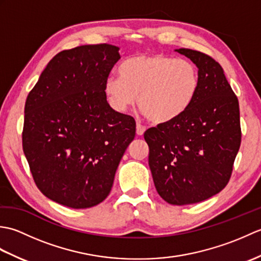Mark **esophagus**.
<instances>
[{
	"instance_id": "1",
	"label": "esophagus",
	"mask_w": 261,
	"mask_h": 261,
	"mask_svg": "<svg viewBox=\"0 0 261 261\" xmlns=\"http://www.w3.org/2000/svg\"><path fill=\"white\" fill-rule=\"evenodd\" d=\"M146 131V126L141 125L140 123H137V135L138 136H142L143 134H145Z\"/></svg>"
}]
</instances>
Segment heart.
<instances>
[{"mask_svg": "<svg viewBox=\"0 0 261 261\" xmlns=\"http://www.w3.org/2000/svg\"><path fill=\"white\" fill-rule=\"evenodd\" d=\"M119 76H109L104 94L111 107L125 112L137 101L156 124L173 122L195 101L201 85L197 66L165 55H139L119 66Z\"/></svg>", "mask_w": 261, "mask_h": 261, "instance_id": "b5f03b06", "label": "heart"}]
</instances>
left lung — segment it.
I'll return each mask as SVG.
<instances>
[{"mask_svg": "<svg viewBox=\"0 0 261 261\" xmlns=\"http://www.w3.org/2000/svg\"><path fill=\"white\" fill-rule=\"evenodd\" d=\"M176 51L197 66V96L178 119L150 127L143 137L158 194L169 204L187 205L228 185L241 143L240 110L218 62L192 49Z\"/></svg>", "mask_w": 261, "mask_h": 261, "instance_id": "obj_1", "label": "left lung"}]
</instances>
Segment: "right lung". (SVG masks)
Returning a JSON list of instances; mask_svg holds the SVG:
<instances>
[{
	"label": "right lung",
	"instance_id": "right-lung-1",
	"mask_svg": "<svg viewBox=\"0 0 261 261\" xmlns=\"http://www.w3.org/2000/svg\"><path fill=\"white\" fill-rule=\"evenodd\" d=\"M120 59L116 46H80L57 54L28 94L22 147L37 187L71 208L103 202L136 121L110 107L104 82Z\"/></svg>",
	"mask_w": 261,
	"mask_h": 261
}]
</instances>
